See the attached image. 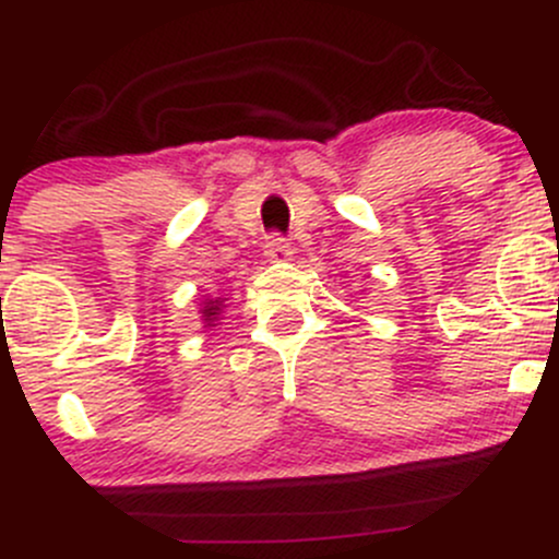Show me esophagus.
I'll list each match as a JSON object with an SVG mask.
<instances>
[{
    "mask_svg": "<svg viewBox=\"0 0 559 559\" xmlns=\"http://www.w3.org/2000/svg\"><path fill=\"white\" fill-rule=\"evenodd\" d=\"M264 254H267L273 262H286L295 251H292L289 240L286 238H281V235H270L267 243H264Z\"/></svg>",
    "mask_w": 559,
    "mask_h": 559,
    "instance_id": "esophagus-1",
    "label": "esophagus"
}]
</instances>
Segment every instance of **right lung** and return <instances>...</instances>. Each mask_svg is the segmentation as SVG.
<instances>
[{"label":"right lung","instance_id":"add662e5","mask_svg":"<svg viewBox=\"0 0 559 559\" xmlns=\"http://www.w3.org/2000/svg\"><path fill=\"white\" fill-rule=\"evenodd\" d=\"M222 308H225V305H222V299H209V302H203V308H201L203 324L205 326H216L214 321H219Z\"/></svg>","mask_w":559,"mask_h":559}]
</instances>
